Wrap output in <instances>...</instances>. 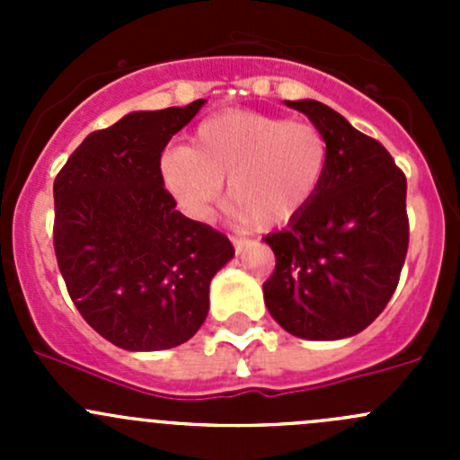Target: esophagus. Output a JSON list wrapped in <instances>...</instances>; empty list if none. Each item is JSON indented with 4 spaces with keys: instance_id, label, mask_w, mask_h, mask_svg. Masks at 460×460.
I'll return each instance as SVG.
<instances>
[{
    "instance_id": "esophagus-1",
    "label": "esophagus",
    "mask_w": 460,
    "mask_h": 460,
    "mask_svg": "<svg viewBox=\"0 0 460 460\" xmlns=\"http://www.w3.org/2000/svg\"><path fill=\"white\" fill-rule=\"evenodd\" d=\"M231 243H234L235 252L238 253H244L249 247H252V240L244 238V235H231Z\"/></svg>"
}]
</instances>
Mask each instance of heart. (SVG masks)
<instances>
[{
	"mask_svg": "<svg viewBox=\"0 0 460 460\" xmlns=\"http://www.w3.org/2000/svg\"><path fill=\"white\" fill-rule=\"evenodd\" d=\"M327 169L329 140L316 124L256 111L204 119L189 146L169 148L160 160L162 182L189 217H208L226 182L231 217L260 226L298 216Z\"/></svg>",
	"mask_w": 460,
	"mask_h": 460,
	"instance_id": "1",
	"label": "heart"
}]
</instances>
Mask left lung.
<instances>
[{
    "instance_id": "obj_1",
    "label": "left lung",
    "mask_w": 460,
    "mask_h": 460,
    "mask_svg": "<svg viewBox=\"0 0 460 460\" xmlns=\"http://www.w3.org/2000/svg\"><path fill=\"white\" fill-rule=\"evenodd\" d=\"M329 140V169L289 226L269 234L276 269L264 305L307 341L354 336L387 307L410 244L407 180L387 148L316 100L287 102Z\"/></svg>"
}]
</instances>
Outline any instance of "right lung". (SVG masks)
Returning <instances> with one entry per match:
<instances>
[{"instance_id":"1","label":"right lung","mask_w":460,"mask_h":460,"mask_svg":"<svg viewBox=\"0 0 460 460\" xmlns=\"http://www.w3.org/2000/svg\"><path fill=\"white\" fill-rule=\"evenodd\" d=\"M204 100L124 115L71 153L53 182V247L82 318L128 351L187 342L208 312V285L234 258L213 226L175 211L160 157Z\"/></svg>"}]
</instances>
